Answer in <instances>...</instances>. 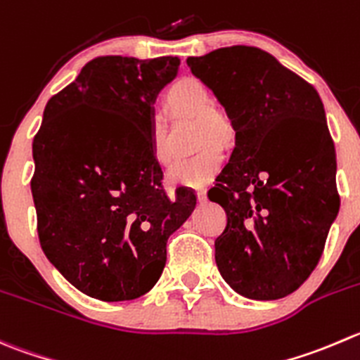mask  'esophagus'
<instances>
[{"label": "esophagus", "instance_id": "1", "mask_svg": "<svg viewBox=\"0 0 360 360\" xmlns=\"http://www.w3.org/2000/svg\"><path fill=\"white\" fill-rule=\"evenodd\" d=\"M197 198H198V202L207 200V193H205V188H197Z\"/></svg>", "mask_w": 360, "mask_h": 360}]
</instances>
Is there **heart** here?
Returning <instances> with one entry per match:
<instances>
[{
    "label": "heart",
    "instance_id": "heart-1",
    "mask_svg": "<svg viewBox=\"0 0 360 360\" xmlns=\"http://www.w3.org/2000/svg\"><path fill=\"white\" fill-rule=\"evenodd\" d=\"M167 102L176 114L197 117L198 142L207 144L211 141H226L230 137V121L219 109L212 107V95L205 84L193 77H184L167 93ZM151 155L158 165H169L172 156L165 146V128L160 120L151 123ZM225 155L216 144L205 146L195 155L179 160L170 167L167 181L174 186H204L211 183L219 172Z\"/></svg>",
    "mask_w": 360,
    "mask_h": 360
}]
</instances>
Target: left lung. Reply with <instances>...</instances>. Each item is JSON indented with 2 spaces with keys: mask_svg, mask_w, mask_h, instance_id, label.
<instances>
[{
  "mask_svg": "<svg viewBox=\"0 0 360 360\" xmlns=\"http://www.w3.org/2000/svg\"><path fill=\"white\" fill-rule=\"evenodd\" d=\"M186 63L236 130V148L207 193L226 212L216 265L244 297H287L315 271L340 211L322 100L258 47L233 45Z\"/></svg>",
  "mask_w": 360,
  "mask_h": 360,
  "instance_id": "left-lung-1",
  "label": "left lung"
}]
</instances>
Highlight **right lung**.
Wrapping results in <instances>:
<instances>
[{
    "instance_id": "right-lung-1",
    "label": "right lung",
    "mask_w": 360,
    "mask_h": 360,
    "mask_svg": "<svg viewBox=\"0 0 360 360\" xmlns=\"http://www.w3.org/2000/svg\"><path fill=\"white\" fill-rule=\"evenodd\" d=\"M179 63L100 56L44 110L31 177L38 239L89 297L130 301L151 290L167 239L197 204L184 188L167 195L151 155L153 102Z\"/></svg>"
}]
</instances>
